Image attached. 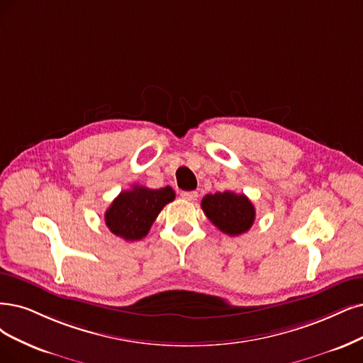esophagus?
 Returning <instances> with one entry per match:
<instances>
[{"label": "esophagus", "instance_id": "1", "mask_svg": "<svg viewBox=\"0 0 363 363\" xmlns=\"http://www.w3.org/2000/svg\"><path fill=\"white\" fill-rule=\"evenodd\" d=\"M181 197L184 200H189V202H194V200H197L199 194H197V191H182Z\"/></svg>", "mask_w": 363, "mask_h": 363}]
</instances>
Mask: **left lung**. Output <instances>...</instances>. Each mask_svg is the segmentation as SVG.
<instances>
[{"mask_svg": "<svg viewBox=\"0 0 363 363\" xmlns=\"http://www.w3.org/2000/svg\"><path fill=\"white\" fill-rule=\"evenodd\" d=\"M202 209L211 223L230 236L248 232L256 220V209L245 194L232 191L206 194Z\"/></svg>", "mask_w": 363, "mask_h": 363, "instance_id": "1", "label": "left lung"}]
</instances>
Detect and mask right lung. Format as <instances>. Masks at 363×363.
I'll return each mask as SVG.
<instances>
[{"instance_id":"add662e5","label":"right lung","mask_w":363,"mask_h":363,"mask_svg":"<svg viewBox=\"0 0 363 363\" xmlns=\"http://www.w3.org/2000/svg\"><path fill=\"white\" fill-rule=\"evenodd\" d=\"M174 200L170 186L151 190L133 185L131 190L121 191L104 213L107 229L125 240H139L150 232L152 223L167 203Z\"/></svg>"}]
</instances>
